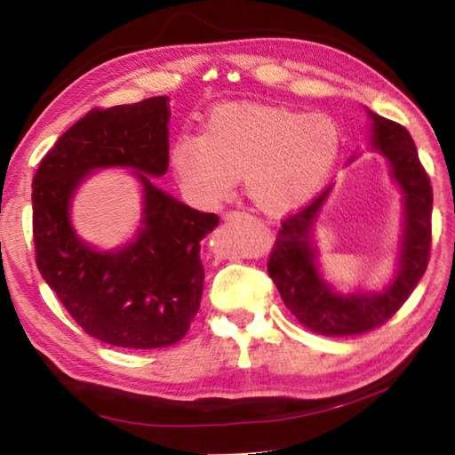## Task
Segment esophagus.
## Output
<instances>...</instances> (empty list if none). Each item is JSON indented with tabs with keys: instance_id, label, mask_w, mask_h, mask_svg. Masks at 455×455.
Masks as SVG:
<instances>
[{
	"instance_id": "1",
	"label": "esophagus",
	"mask_w": 455,
	"mask_h": 455,
	"mask_svg": "<svg viewBox=\"0 0 455 455\" xmlns=\"http://www.w3.org/2000/svg\"><path fill=\"white\" fill-rule=\"evenodd\" d=\"M246 219H251V214L238 212V211H233V212H227L225 214V222H238V220H246Z\"/></svg>"
}]
</instances>
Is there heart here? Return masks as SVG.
<instances>
[{
    "mask_svg": "<svg viewBox=\"0 0 455 455\" xmlns=\"http://www.w3.org/2000/svg\"><path fill=\"white\" fill-rule=\"evenodd\" d=\"M341 132L325 114L235 102L206 116L204 132H182L171 146L180 188L200 204H219L243 174L246 196L267 214L309 203L333 174Z\"/></svg>",
    "mask_w": 455,
    "mask_h": 455,
    "instance_id": "b5f03b06",
    "label": "heart"
}]
</instances>
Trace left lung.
Listing matches in <instances>:
<instances>
[{"instance_id":"obj_1","label":"left lung","mask_w":455,"mask_h":455,"mask_svg":"<svg viewBox=\"0 0 455 455\" xmlns=\"http://www.w3.org/2000/svg\"><path fill=\"white\" fill-rule=\"evenodd\" d=\"M367 116L371 120L369 146L387 160L391 180L402 192V238L394 276L381 289L351 292L337 291L323 279L313 227L333 187L301 212L283 220L267 265L289 311L321 335H357L381 325L411 295L429 260L434 195L418 148L402 124L371 110H367Z\"/></svg>"}]
</instances>
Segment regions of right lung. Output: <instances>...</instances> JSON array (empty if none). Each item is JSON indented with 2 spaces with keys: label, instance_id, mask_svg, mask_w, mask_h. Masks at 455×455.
<instances>
[{
  "label": "right lung",
  "instance_id": "add662e5",
  "mask_svg": "<svg viewBox=\"0 0 455 455\" xmlns=\"http://www.w3.org/2000/svg\"><path fill=\"white\" fill-rule=\"evenodd\" d=\"M171 98L92 110L58 138L34 176L36 263L44 281L88 335L128 349H156L187 335L200 307V241L219 225L158 188L168 171ZM128 167L143 192L141 225L116 250L77 236L71 203L81 182Z\"/></svg>",
  "mask_w": 455,
  "mask_h": 455
}]
</instances>
